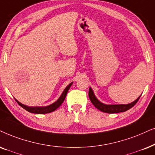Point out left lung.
I'll list each match as a JSON object with an SVG mask.
<instances>
[{
	"label": "left lung",
	"mask_w": 155,
	"mask_h": 155,
	"mask_svg": "<svg viewBox=\"0 0 155 155\" xmlns=\"http://www.w3.org/2000/svg\"><path fill=\"white\" fill-rule=\"evenodd\" d=\"M89 97L90 101L95 107L98 109L100 111L106 112V113H118V112H125L127 110H130V108H132L133 106L139 100L140 97H141V95L137 99H136L134 102H132L131 103L129 104H104L100 101L96 97V96L94 94L93 90L91 87H90L89 89Z\"/></svg>",
	"instance_id": "1"
}]
</instances>
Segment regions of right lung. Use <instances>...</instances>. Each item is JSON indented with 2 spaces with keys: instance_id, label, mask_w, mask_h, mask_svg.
I'll list each match as a JSON object with an SVG mask.
<instances>
[{
  "instance_id": "obj_1",
  "label": "right lung",
  "mask_w": 155,
  "mask_h": 155,
  "mask_svg": "<svg viewBox=\"0 0 155 155\" xmlns=\"http://www.w3.org/2000/svg\"><path fill=\"white\" fill-rule=\"evenodd\" d=\"M73 82H70V83L68 85L67 87L65 88V90H63V92H62L61 95L60 96V97L56 100L55 102L52 103L49 105L47 106H38V107H31V106L25 105V104H22L21 102H20L18 100H17L15 98V101L18 102V104H19L20 106H21L23 109L27 110L28 112H31V113H35V114H46V113H50V112H52L55 111L56 109H58V107L61 105L62 103H63L64 100L65 99L66 95H67L68 90H69L70 87H71V85H73Z\"/></svg>"
}]
</instances>
